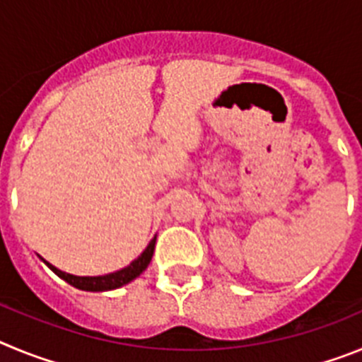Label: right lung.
<instances>
[{"label":"right lung","mask_w":362,"mask_h":362,"mask_svg":"<svg viewBox=\"0 0 362 362\" xmlns=\"http://www.w3.org/2000/svg\"><path fill=\"white\" fill-rule=\"evenodd\" d=\"M153 246H156V238L148 243V246L145 248L139 257L136 261L129 264L127 268L119 272H114V274H108V276H99V277H78V276H70V274H65V272L57 270L56 267H52L50 263H47L50 267V270L54 274L65 279L66 283L76 286L79 290H88V292H105V290H114V288H119L123 284L130 283L132 279H136L146 267L148 263L152 261V255H153Z\"/></svg>","instance_id":"add662e5"}]
</instances>
